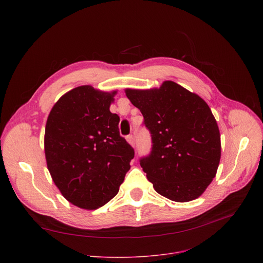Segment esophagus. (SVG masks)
<instances>
[{"instance_id": "34e87169", "label": "esophagus", "mask_w": 263, "mask_h": 263, "mask_svg": "<svg viewBox=\"0 0 263 263\" xmlns=\"http://www.w3.org/2000/svg\"><path fill=\"white\" fill-rule=\"evenodd\" d=\"M126 140H127V142H128L132 147H134V139H133L132 135H128V136L126 137Z\"/></svg>"}]
</instances>
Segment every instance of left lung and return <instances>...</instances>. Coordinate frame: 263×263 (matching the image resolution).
Instances as JSON below:
<instances>
[{"mask_svg": "<svg viewBox=\"0 0 263 263\" xmlns=\"http://www.w3.org/2000/svg\"><path fill=\"white\" fill-rule=\"evenodd\" d=\"M124 92L151 133L153 150L141 166L156 192L177 202L198 198L216 175L222 148L209 105L173 81Z\"/></svg>", "mask_w": 263, "mask_h": 263, "instance_id": "8db88e82", "label": "left lung"}]
</instances>
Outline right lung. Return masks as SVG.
<instances>
[{
  "label": "right lung",
  "mask_w": 263,
  "mask_h": 263,
  "mask_svg": "<svg viewBox=\"0 0 263 263\" xmlns=\"http://www.w3.org/2000/svg\"><path fill=\"white\" fill-rule=\"evenodd\" d=\"M116 93L76 87L61 97L47 119V167L62 195L81 209L96 210L116 196L134 158L119 134L118 115L109 110Z\"/></svg>",
  "instance_id": "obj_1"
}]
</instances>
